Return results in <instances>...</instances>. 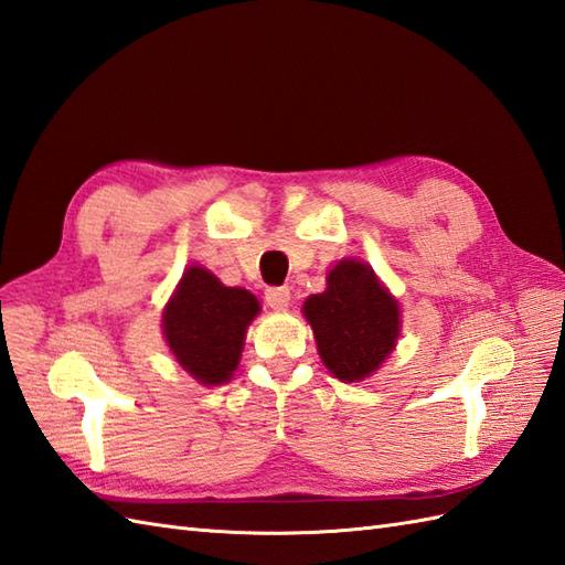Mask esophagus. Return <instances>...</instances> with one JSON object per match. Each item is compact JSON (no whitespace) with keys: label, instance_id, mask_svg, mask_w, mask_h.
Instances as JSON below:
<instances>
[{"label":"esophagus","instance_id":"esophagus-1","mask_svg":"<svg viewBox=\"0 0 565 565\" xmlns=\"http://www.w3.org/2000/svg\"><path fill=\"white\" fill-rule=\"evenodd\" d=\"M266 301L270 309H285L290 305V290H287V287H268Z\"/></svg>","mask_w":565,"mask_h":565}]
</instances>
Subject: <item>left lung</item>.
I'll return each instance as SVG.
<instances>
[{"label": "left lung", "mask_w": 565, "mask_h": 565, "mask_svg": "<svg viewBox=\"0 0 565 565\" xmlns=\"http://www.w3.org/2000/svg\"><path fill=\"white\" fill-rule=\"evenodd\" d=\"M305 316L323 364L348 383L374 374L401 333L397 301L356 258L340 260L328 273L326 292L305 301Z\"/></svg>", "instance_id": "left-lung-1"}]
</instances>
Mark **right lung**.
I'll use <instances>...</instances> for the list:
<instances>
[{
	"instance_id": "right-lung-1",
	"label": "right lung",
	"mask_w": 565,
	"mask_h": 565,
	"mask_svg": "<svg viewBox=\"0 0 565 565\" xmlns=\"http://www.w3.org/2000/svg\"><path fill=\"white\" fill-rule=\"evenodd\" d=\"M258 301L242 287H225L213 273L191 266L162 313V330L177 362L205 386L230 381L246 326Z\"/></svg>"
}]
</instances>
